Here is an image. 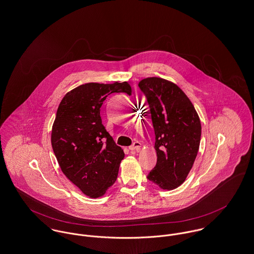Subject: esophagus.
<instances>
[{"label": "esophagus", "instance_id": "esophagus-1", "mask_svg": "<svg viewBox=\"0 0 254 254\" xmlns=\"http://www.w3.org/2000/svg\"><path fill=\"white\" fill-rule=\"evenodd\" d=\"M141 148V143L140 142H138V141H135V142H133V144L132 145H130L129 147H128V149L130 150V151H139Z\"/></svg>", "mask_w": 254, "mask_h": 254}]
</instances>
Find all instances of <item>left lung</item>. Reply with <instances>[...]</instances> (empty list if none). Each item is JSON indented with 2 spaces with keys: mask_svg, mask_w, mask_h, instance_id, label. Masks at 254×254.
Returning <instances> with one entry per match:
<instances>
[{
  "mask_svg": "<svg viewBox=\"0 0 254 254\" xmlns=\"http://www.w3.org/2000/svg\"><path fill=\"white\" fill-rule=\"evenodd\" d=\"M156 135L157 164L147 178L164 190H172L186 179L197 157L201 126L197 111L178 85L152 77L139 82Z\"/></svg>",
  "mask_w": 254,
  "mask_h": 254,
  "instance_id": "obj_1",
  "label": "left lung"
}]
</instances>
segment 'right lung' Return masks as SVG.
I'll return each mask as SVG.
<instances>
[{
    "label": "right lung",
    "mask_w": 254,
    "mask_h": 254,
    "mask_svg": "<svg viewBox=\"0 0 254 254\" xmlns=\"http://www.w3.org/2000/svg\"><path fill=\"white\" fill-rule=\"evenodd\" d=\"M131 94L127 82L87 83L61 100L52 130V146L65 176L89 197L103 196L115 183L123 149L102 125L100 108L112 93Z\"/></svg>",
    "instance_id": "right-lung-1"
}]
</instances>
